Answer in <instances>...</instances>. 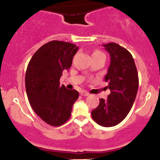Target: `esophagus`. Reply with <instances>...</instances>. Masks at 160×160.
<instances>
[{"instance_id":"1","label":"esophagus","mask_w":160,"mask_h":160,"mask_svg":"<svg viewBox=\"0 0 160 160\" xmlns=\"http://www.w3.org/2000/svg\"><path fill=\"white\" fill-rule=\"evenodd\" d=\"M80 95H82V96H88V95H89V93L88 92H86V91H81V92H80Z\"/></svg>"}]
</instances>
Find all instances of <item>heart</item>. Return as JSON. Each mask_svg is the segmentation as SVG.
<instances>
[{
	"mask_svg": "<svg viewBox=\"0 0 160 160\" xmlns=\"http://www.w3.org/2000/svg\"><path fill=\"white\" fill-rule=\"evenodd\" d=\"M104 56V54L100 50H95L92 53V56Z\"/></svg>",
	"mask_w": 160,
	"mask_h": 160,
	"instance_id": "heart-1",
	"label": "heart"
}]
</instances>
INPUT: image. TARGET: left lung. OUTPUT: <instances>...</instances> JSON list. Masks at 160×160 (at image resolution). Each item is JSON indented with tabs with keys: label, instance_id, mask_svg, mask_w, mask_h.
Segmentation results:
<instances>
[{
	"label": "left lung",
	"instance_id": "8db88e82",
	"mask_svg": "<svg viewBox=\"0 0 160 160\" xmlns=\"http://www.w3.org/2000/svg\"><path fill=\"white\" fill-rule=\"evenodd\" d=\"M111 56V64L106 74L107 87L111 94L92 111L95 122L104 127H111L126 118L132 107L138 89V75L132 54L115 43L103 44Z\"/></svg>",
	"mask_w": 160,
	"mask_h": 160
}]
</instances>
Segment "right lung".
Returning <instances> with one entry per match:
<instances>
[{"mask_svg": "<svg viewBox=\"0 0 160 160\" xmlns=\"http://www.w3.org/2000/svg\"><path fill=\"white\" fill-rule=\"evenodd\" d=\"M78 47L68 42L52 40L33 55L25 73V89L34 112L47 124L59 126L71 117L73 104L79 97L59 80L71 68Z\"/></svg>", "mask_w": 160, "mask_h": 160, "instance_id": "1", "label": "right lung"}]
</instances>
